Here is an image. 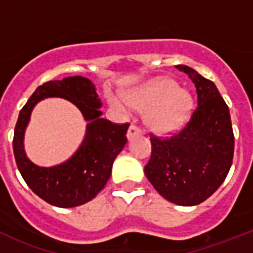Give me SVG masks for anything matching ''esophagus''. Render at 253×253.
<instances>
[{
    "label": "esophagus",
    "instance_id": "34e87169",
    "mask_svg": "<svg viewBox=\"0 0 253 253\" xmlns=\"http://www.w3.org/2000/svg\"><path fill=\"white\" fill-rule=\"evenodd\" d=\"M139 134H142V129L139 128L138 126H136V125H131L128 128V132H127V137H128V139L134 138V137L139 136Z\"/></svg>",
    "mask_w": 253,
    "mask_h": 253
}]
</instances>
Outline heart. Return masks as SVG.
Segmentation results:
<instances>
[{
	"label": "heart",
	"instance_id": "b5f03b06",
	"mask_svg": "<svg viewBox=\"0 0 253 253\" xmlns=\"http://www.w3.org/2000/svg\"><path fill=\"white\" fill-rule=\"evenodd\" d=\"M111 104L124 108V104L111 96ZM127 101L136 108H148L147 122L159 131H170L183 124L192 110L193 101L190 93L177 88L171 79H157L132 91Z\"/></svg>",
	"mask_w": 253,
	"mask_h": 253
}]
</instances>
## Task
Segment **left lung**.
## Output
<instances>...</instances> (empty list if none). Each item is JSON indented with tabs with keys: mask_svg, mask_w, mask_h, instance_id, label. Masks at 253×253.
Masks as SVG:
<instances>
[{
	"mask_svg": "<svg viewBox=\"0 0 253 253\" xmlns=\"http://www.w3.org/2000/svg\"><path fill=\"white\" fill-rule=\"evenodd\" d=\"M195 84L197 106L185 126L168 137L149 133L145 176L160 196L178 206L205 202L224 182L234 157L230 112L215 84L188 66H175Z\"/></svg>",
	"mask_w": 253,
	"mask_h": 253,
	"instance_id": "8db88e82",
	"label": "left lung"
}]
</instances>
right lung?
<instances>
[{"label":"right lung","mask_w":253,"mask_h":253,"mask_svg":"<svg viewBox=\"0 0 253 253\" xmlns=\"http://www.w3.org/2000/svg\"><path fill=\"white\" fill-rule=\"evenodd\" d=\"M60 96L73 102L89 121L84 144L66 163L40 168L25 157L24 129L38 101ZM100 99L89 79L75 76L50 81L38 86L18 116L13 136V153L18 170L30 190L45 202L60 208H72L93 200L110 178L115 158L127 143L129 124H115L101 117Z\"/></svg>","instance_id":"right-lung-1"}]
</instances>
